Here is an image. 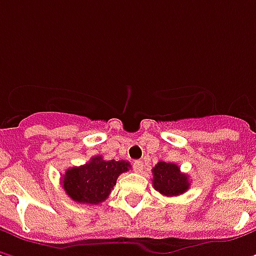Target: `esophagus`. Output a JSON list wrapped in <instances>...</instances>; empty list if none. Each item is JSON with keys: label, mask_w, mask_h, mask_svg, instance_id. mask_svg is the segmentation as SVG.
<instances>
[{"label": "esophagus", "mask_w": 256, "mask_h": 256, "mask_svg": "<svg viewBox=\"0 0 256 256\" xmlns=\"http://www.w3.org/2000/svg\"><path fill=\"white\" fill-rule=\"evenodd\" d=\"M142 168H144V163L141 160H136L133 163V170L136 172H142Z\"/></svg>", "instance_id": "obj_1"}]
</instances>
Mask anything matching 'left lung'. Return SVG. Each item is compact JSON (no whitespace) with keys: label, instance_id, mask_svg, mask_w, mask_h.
Returning a JSON list of instances; mask_svg holds the SVG:
<instances>
[{"label":"left lung","instance_id":"obj_1","mask_svg":"<svg viewBox=\"0 0 256 256\" xmlns=\"http://www.w3.org/2000/svg\"><path fill=\"white\" fill-rule=\"evenodd\" d=\"M154 188L164 194L167 198L182 194L189 189V177L180 170V167L174 163L159 162L154 168Z\"/></svg>","mask_w":256,"mask_h":256}]
</instances>
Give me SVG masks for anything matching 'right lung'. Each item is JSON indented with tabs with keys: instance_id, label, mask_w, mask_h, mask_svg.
Returning <instances> with one entry per match:
<instances>
[{
	"instance_id": "add662e5",
	"label": "right lung",
	"mask_w": 256,
	"mask_h": 256,
	"mask_svg": "<svg viewBox=\"0 0 256 256\" xmlns=\"http://www.w3.org/2000/svg\"><path fill=\"white\" fill-rule=\"evenodd\" d=\"M128 168L130 163L126 160H104L102 156H94L84 166L68 168L62 184L74 202L98 204L106 200L118 177Z\"/></svg>"
}]
</instances>
